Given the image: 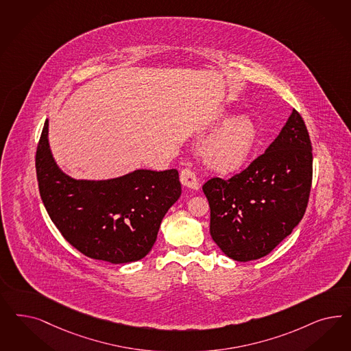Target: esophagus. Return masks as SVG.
I'll return each instance as SVG.
<instances>
[{
	"label": "esophagus",
	"mask_w": 351,
	"mask_h": 351,
	"mask_svg": "<svg viewBox=\"0 0 351 351\" xmlns=\"http://www.w3.org/2000/svg\"><path fill=\"white\" fill-rule=\"evenodd\" d=\"M181 182L182 184L187 189H191V190H197L199 189V182L197 178L195 176L193 170L186 168L181 171Z\"/></svg>",
	"instance_id": "1"
}]
</instances>
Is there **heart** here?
<instances>
[{
  "label": "heart",
  "mask_w": 351,
  "mask_h": 351,
  "mask_svg": "<svg viewBox=\"0 0 351 351\" xmlns=\"http://www.w3.org/2000/svg\"><path fill=\"white\" fill-rule=\"evenodd\" d=\"M258 139V130L248 116L227 120L204 142V162L219 174H231L241 169L252 156Z\"/></svg>",
  "instance_id": "obj_1"
}]
</instances>
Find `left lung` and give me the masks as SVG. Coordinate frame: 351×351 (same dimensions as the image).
<instances>
[{
	"label": "left lung",
	"mask_w": 351,
	"mask_h": 351,
	"mask_svg": "<svg viewBox=\"0 0 351 351\" xmlns=\"http://www.w3.org/2000/svg\"><path fill=\"white\" fill-rule=\"evenodd\" d=\"M311 151L305 123L293 110L279 136L247 169L204 184L210 235L227 257L258 260L292 234L308 202Z\"/></svg>",
	"instance_id": "left-lung-1"
}]
</instances>
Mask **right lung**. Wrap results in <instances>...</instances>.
<instances>
[{"label": "right lung", "mask_w": 351, "mask_h": 351, "mask_svg": "<svg viewBox=\"0 0 351 351\" xmlns=\"http://www.w3.org/2000/svg\"><path fill=\"white\" fill-rule=\"evenodd\" d=\"M40 195L63 238L93 260H142L181 196L177 169H136L110 180H75L58 167L46 120L36 152Z\"/></svg>", "instance_id": "1"}]
</instances>
